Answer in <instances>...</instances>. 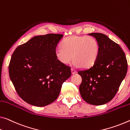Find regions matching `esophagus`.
I'll return each mask as SVG.
<instances>
[{"mask_svg": "<svg viewBox=\"0 0 130 130\" xmlns=\"http://www.w3.org/2000/svg\"><path fill=\"white\" fill-rule=\"evenodd\" d=\"M71 72H72V74H73V75H74V74H75L76 73V71L73 69H71Z\"/></svg>", "mask_w": 130, "mask_h": 130, "instance_id": "1", "label": "esophagus"}]
</instances>
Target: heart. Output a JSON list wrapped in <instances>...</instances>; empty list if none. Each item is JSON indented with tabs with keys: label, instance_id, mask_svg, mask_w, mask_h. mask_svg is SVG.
<instances>
[{
	"label": "heart",
	"instance_id": "1",
	"mask_svg": "<svg viewBox=\"0 0 130 130\" xmlns=\"http://www.w3.org/2000/svg\"><path fill=\"white\" fill-rule=\"evenodd\" d=\"M100 50L99 43L93 37L71 36L63 41L62 46L55 48V55L63 65L69 64L73 59L74 67L88 68L95 63Z\"/></svg>",
	"mask_w": 130,
	"mask_h": 130
}]
</instances>
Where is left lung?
Here are the masks:
<instances>
[{
    "mask_svg": "<svg viewBox=\"0 0 130 130\" xmlns=\"http://www.w3.org/2000/svg\"><path fill=\"white\" fill-rule=\"evenodd\" d=\"M99 43L100 54L93 66L80 71L82 82L79 91L82 98L93 105L109 102L118 91L127 72V61L120 46L108 36L91 33Z\"/></svg>",
    "mask_w": 130,
    "mask_h": 130,
    "instance_id": "1",
    "label": "left lung"
}]
</instances>
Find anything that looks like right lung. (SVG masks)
Masks as SVG:
<instances>
[{"mask_svg":"<svg viewBox=\"0 0 130 130\" xmlns=\"http://www.w3.org/2000/svg\"><path fill=\"white\" fill-rule=\"evenodd\" d=\"M63 35L36 36L17 47L9 67L10 78L16 91L28 104L44 106L56 100L62 85L71 76V68L55 55Z\"/></svg>","mask_w":130,"mask_h":130,"instance_id":"add662e5","label":"right lung"}]
</instances>
